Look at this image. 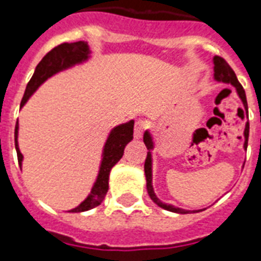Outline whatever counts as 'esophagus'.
<instances>
[{
  "mask_svg": "<svg viewBox=\"0 0 261 261\" xmlns=\"http://www.w3.org/2000/svg\"><path fill=\"white\" fill-rule=\"evenodd\" d=\"M146 128H147V122H145V120H138L134 127V137L137 138V139L142 138L143 131H145Z\"/></svg>",
  "mask_w": 261,
  "mask_h": 261,
  "instance_id": "34e87169",
  "label": "esophagus"
}]
</instances>
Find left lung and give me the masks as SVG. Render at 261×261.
<instances>
[{
  "label": "left lung",
  "instance_id": "left-lung-1",
  "mask_svg": "<svg viewBox=\"0 0 261 261\" xmlns=\"http://www.w3.org/2000/svg\"><path fill=\"white\" fill-rule=\"evenodd\" d=\"M213 64H215V80L221 83H226V84H230V86H233L236 88V92L239 95V97L243 101V105H244V109L248 114V105H247V96H245V91L243 88L239 80L236 77V73L233 72V69L230 68L229 64L226 63L222 57L220 56H215L213 57ZM248 137H249V122H247L245 124V130H244V147L248 146ZM143 142H145L146 147H147V156H146L145 161V174H146V186H147V193H149L150 198H151L154 202H155L158 206H161L162 209H166L169 212H174V213H181V215H188L190 212H201V211H186V209H181V207H177L174 205L170 204H165L162 201L155 196V193H154V189H152V169H151V150L154 149V145H152V138L150 135L149 130L145 131V134H143Z\"/></svg>",
  "mask_w": 261,
  "mask_h": 261
}]
</instances>
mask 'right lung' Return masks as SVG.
<instances>
[{
  "mask_svg": "<svg viewBox=\"0 0 261 261\" xmlns=\"http://www.w3.org/2000/svg\"><path fill=\"white\" fill-rule=\"evenodd\" d=\"M90 46L86 41L64 42V44L55 46L54 49L42 57V60L36 67L35 73L28 83L24 97L21 100V107H24L28 99L33 95V92L46 79H49L50 76L56 75L57 72L71 68L76 64H82V63L90 59ZM133 134H134V120H130L127 123L119 124V126L112 128L107 141H106L103 154H101L99 174H97V178L95 181L94 186H92V189H91L90 194L79 206L68 211L69 213H80V212L90 211V209H94L95 206L103 202L106 194L109 192L110 171H111L112 167L118 164V161L123 156L124 147H126L128 142L133 141ZM17 138H18V122L16 123V130H14V143H16L18 165L21 167L24 156H22L20 149H18Z\"/></svg>",
  "mask_w": 261,
  "mask_h": 261,
  "instance_id": "obj_1",
  "label": "right lung"
}]
</instances>
